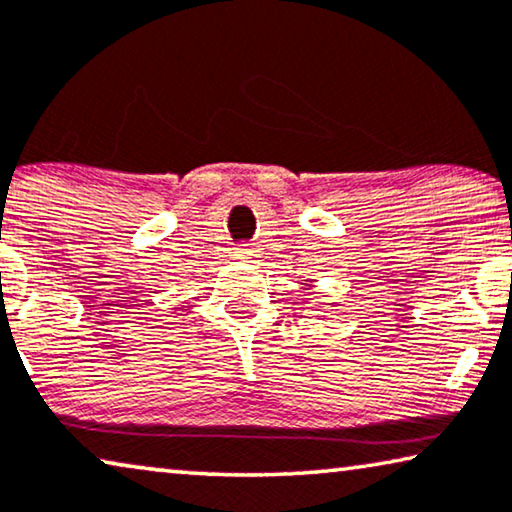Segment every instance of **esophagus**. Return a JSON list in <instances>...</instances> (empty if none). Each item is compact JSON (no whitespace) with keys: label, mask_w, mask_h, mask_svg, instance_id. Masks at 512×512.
I'll use <instances>...</instances> for the list:
<instances>
[{"label":"esophagus","mask_w":512,"mask_h":512,"mask_svg":"<svg viewBox=\"0 0 512 512\" xmlns=\"http://www.w3.org/2000/svg\"><path fill=\"white\" fill-rule=\"evenodd\" d=\"M235 256H238V258H254L256 247H254V244H249V242H242V244H238V247H235Z\"/></svg>","instance_id":"34e87169"}]
</instances>
